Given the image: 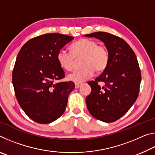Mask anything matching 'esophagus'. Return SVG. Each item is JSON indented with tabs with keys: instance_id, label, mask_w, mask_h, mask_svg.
Here are the masks:
<instances>
[{
	"instance_id": "1",
	"label": "esophagus",
	"mask_w": 155,
	"mask_h": 155,
	"mask_svg": "<svg viewBox=\"0 0 155 155\" xmlns=\"http://www.w3.org/2000/svg\"><path fill=\"white\" fill-rule=\"evenodd\" d=\"M81 85V83H75V87L76 88H78Z\"/></svg>"
}]
</instances>
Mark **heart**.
<instances>
[{
    "instance_id": "b5f03b06",
    "label": "heart",
    "mask_w": 155,
    "mask_h": 155,
    "mask_svg": "<svg viewBox=\"0 0 155 155\" xmlns=\"http://www.w3.org/2000/svg\"><path fill=\"white\" fill-rule=\"evenodd\" d=\"M70 51L60 50L57 59L59 64L66 70L74 68L75 59L83 57L82 68L74 70L68 75V79L75 83H82L93 77L95 70L101 72L106 69L109 61V52L105 47L98 46L96 41L81 39L70 46Z\"/></svg>"
}]
</instances>
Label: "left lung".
<instances>
[{
	"label": "left lung",
	"mask_w": 155,
	"mask_h": 155,
	"mask_svg": "<svg viewBox=\"0 0 155 155\" xmlns=\"http://www.w3.org/2000/svg\"><path fill=\"white\" fill-rule=\"evenodd\" d=\"M84 36L103 41L109 54L106 69L95 81L88 82L91 91L86 97L87 109L97 120L115 122L130 109L138 97L141 77L137 57L130 46L119 37L105 32ZM98 82L105 85L101 87Z\"/></svg>",
	"instance_id": "8db88e82"
}]
</instances>
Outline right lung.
<instances>
[{
  "instance_id": "add662e5",
  "label": "right lung",
  "mask_w": 155,
  "mask_h": 155,
  "mask_svg": "<svg viewBox=\"0 0 155 155\" xmlns=\"http://www.w3.org/2000/svg\"><path fill=\"white\" fill-rule=\"evenodd\" d=\"M74 39L60 33L44 34L28 40L18 52L13 85L21 108L34 122L49 124L65 111L75 86L72 81L55 83L65 77L57 56Z\"/></svg>"
}]
</instances>
